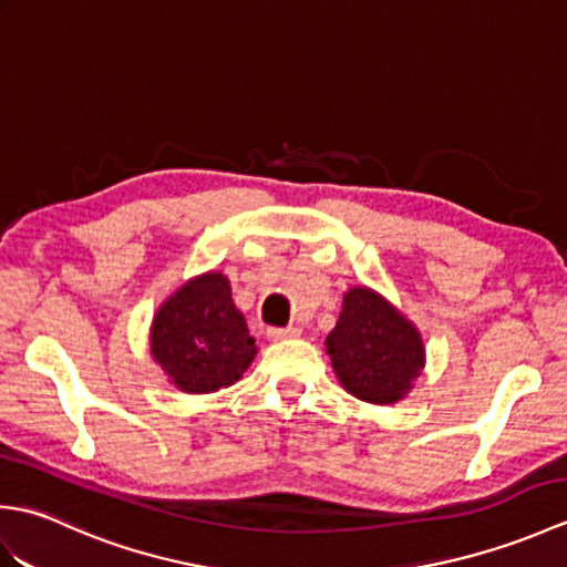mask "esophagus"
I'll return each mask as SVG.
<instances>
[{
    "mask_svg": "<svg viewBox=\"0 0 567 567\" xmlns=\"http://www.w3.org/2000/svg\"><path fill=\"white\" fill-rule=\"evenodd\" d=\"M265 336H268L270 341H285V339H295V336H299L297 329H275L270 327L268 331H265Z\"/></svg>",
    "mask_w": 567,
    "mask_h": 567,
    "instance_id": "34e87169",
    "label": "esophagus"
}]
</instances>
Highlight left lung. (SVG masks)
<instances>
[{
    "label": "left lung",
    "mask_w": 567,
    "mask_h": 567,
    "mask_svg": "<svg viewBox=\"0 0 567 567\" xmlns=\"http://www.w3.org/2000/svg\"><path fill=\"white\" fill-rule=\"evenodd\" d=\"M327 353L341 388L380 406L402 402L426 365L421 331L365 285L343 295L339 321L327 336Z\"/></svg>",
    "instance_id": "left-lung-1"
}]
</instances>
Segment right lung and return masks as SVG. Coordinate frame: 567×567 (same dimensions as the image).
Here are the masks:
<instances>
[{
	"instance_id": "1",
	"label": "right lung",
	"mask_w": 567,
	"mask_h": 567,
	"mask_svg": "<svg viewBox=\"0 0 567 567\" xmlns=\"http://www.w3.org/2000/svg\"><path fill=\"white\" fill-rule=\"evenodd\" d=\"M151 355L179 392L209 394L238 382L258 353L219 270L177 287L151 323Z\"/></svg>"
}]
</instances>
